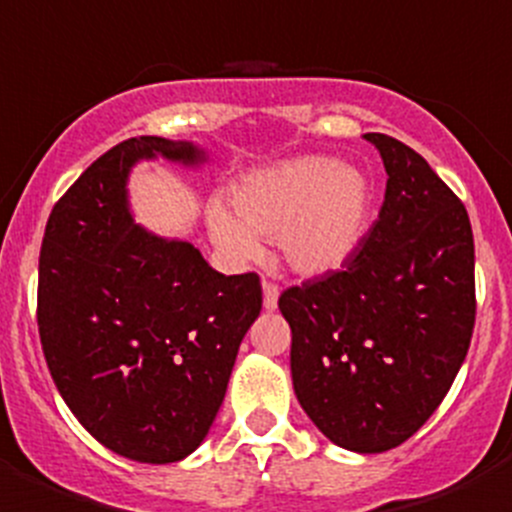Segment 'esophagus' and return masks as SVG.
<instances>
[{
    "mask_svg": "<svg viewBox=\"0 0 512 512\" xmlns=\"http://www.w3.org/2000/svg\"><path fill=\"white\" fill-rule=\"evenodd\" d=\"M279 302V287L274 282H264V307L274 310Z\"/></svg>",
    "mask_w": 512,
    "mask_h": 512,
    "instance_id": "obj_1",
    "label": "esophagus"
}]
</instances>
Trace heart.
Here are the masks:
<instances>
[{
  "label": "heart",
  "instance_id": "b5f03b06",
  "mask_svg": "<svg viewBox=\"0 0 512 512\" xmlns=\"http://www.w3.org/2000/svg\"><path fill=\"white\" fill-rule=\"evenodd\" d=\"M228 207L207 210L217 248L241 261L261 256L259 241L279 243L302 277L341 269L359 248L372 215V184L356 166L330 156H295L241 176Z\"/></svg>",
  "mask_w": 512,
  "mask_h": 512
}]
</instances>
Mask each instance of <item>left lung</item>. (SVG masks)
<instances>
[{"mask_svg": "<svg viewBox=\"0 0 512 512\" xmlns=\"http://www.w3.org/2000/svg\"><path fill=\"white\" fill-rule=\"evenodd\" d=\"M387 171L377 223L341 271L289 287L292 384L325 438L382 454L436 413L474 330L469 215L420 153L366 133Z\"/></svg>", "mask_w": 512, "mask_h": 512, "instance_id": "8db88e82", "label": "left lung"}]
</instances>
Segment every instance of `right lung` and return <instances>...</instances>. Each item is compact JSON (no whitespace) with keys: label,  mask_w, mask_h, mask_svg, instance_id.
<instances>
[{"label":"right lung","mask_w":512,"mask_h":512,"mask_svg":"<svg viewBox=\"0 0 512 512\" xmlns=\"http://www.w3.org/2000/svg\"><path fill=\"white\" fill-rule=\"evenodd\" d=\"M205 148L158 135L122 140L53 207L38 266V330L58 392L115 454L171 464L192 454L223 405L235 356L261 312L256 274L225 277L200 248L133 220L130 171Z\"/></svg>","instance_id":"right-lung-1"}]
</instances>
